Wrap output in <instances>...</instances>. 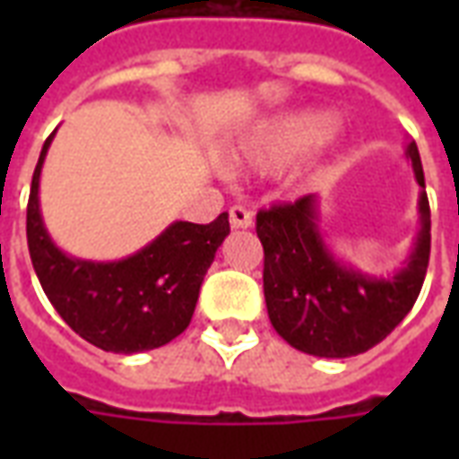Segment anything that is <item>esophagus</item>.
<instances>
[{
	"instance_id": "34e87169",
	"label": "esophagus",
	"mask_w": 459,
	"mask_h": 459,
	"mask_svg": "<svg viewBox=\"0 0 459 459\" xmlns=\"http://www.w3.org/2000/svg\"><path fill=\"white\" fill-rule=\"evenodd\" d=\"M229 216L233 229H250L253 226V213L246 206H230Z\"/></svg>"
}]
</instances>
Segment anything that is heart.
<instances>
[{
	"label": "heart",
	"instance_id": "b5f03b06",
	"mask_svg": "<svg viewBox=\"0 0 459 459\" xmlns=\"http://www.w3.org/2000/svg\"><path fill=\"white\" fill-rule=\"evenodd\" d=\"M329 125L332 117L322 110L280 113L246 132L230 152V161L233 167L260 174L285 169L329 140Z\"/></svg>",
	"mask_w": 459,
	"mask_h": 459
}]
</instances>
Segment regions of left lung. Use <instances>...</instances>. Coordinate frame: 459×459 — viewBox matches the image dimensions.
<instances>
[{"label": "left lung", "instance_id": "8db88e82", "mask_svg": "<svg viewBox=\"0 0 459 459\" xmlns=\"http://www.w3.org/2000/svg\"><path fill=\"white\" fill-rule=\"evenodd\" d=\"M405 157L420 186V230L405 265L394 275H368L334 258L319 230L315 194L258 211L268 317L290 346L325 359L364 354L384 342L415 305L430 258V206L415 142H408Z\"/></svg>", "mask_w": 459, "mask_h": 459}]
</instances>
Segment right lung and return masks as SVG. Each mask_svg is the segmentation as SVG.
<instances>
[{
    "mask_svg": "<svg viewBox=\"0 0 459 459\" xmlns=\"http://www.w3.org/2000/svg\"><path fill=\"white\" fill-rule=\"evenodd\" d=\"M54 134L44 142L26 206L29 253L46 298L78 337L103 351L137 354L169 344L189 327L204 275L230 233L229 213L206 226L174 221L134 255L113 263L74 258L51 240L39 206Z\"/></svg>",
    "mask_w": 459,
    "mask_h": 459,
    "instance_id": "obj_1",
    "label": "right lung"
}]
</instances>
